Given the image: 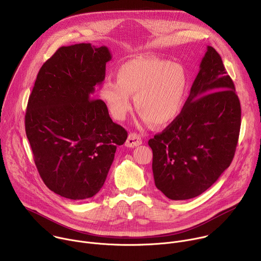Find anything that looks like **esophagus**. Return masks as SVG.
Here are the masks:
<instances>
[{
	"label": "esophagus",
	"mask_w": 261,
	"mask_h": 261,
	"mask_svg": "<svg viewBox=\"0 0 261 261\" xmlns=\"http://www.w3.org/2000/svg\"><path fill=\"white\" fill-rule=\"evenodd\" d=\"M142 143V140H141V137L136 134V133H130L128 138H127V141H126V146L128 147H135V146H138Z\"/></svg>",
	"instance_id": "esophagus-1"
}]
</instances>
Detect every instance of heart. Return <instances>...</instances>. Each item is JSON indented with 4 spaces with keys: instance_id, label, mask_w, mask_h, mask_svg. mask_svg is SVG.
Masks as SVG:
<instances>
[{
    "instance_id": "obj_1",
    "label": "heart",
    "mask_w": 261,
    "mask_h": 261,
    "mask_svg": "<svg viewBox=\"0 0 261 261\" xmlns=\"http://www.w3.org/2000/svg\"><path fill=\"white\" fill-rule=\"evenodd\" d=\"M117 82L103 81L100 97L109 113L117 120H124L135 107L143 122L163 126L176 118L184 105L188 89V77L185 69L151 57L132 59L117 70Z\"/></svg>"
}]
</instances>
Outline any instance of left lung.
Wrapping results in <instances>:
<instances>
[{"instance_id":"8db88e82","label":"left lung","mask_w":261,"mask_h":261,"mask_svg":"<svg viewBox=\"0 0 261 261\" xmlns=\"http://www.w3.org/2000/svg\"><path fill=\"white\" fill-rule=\"evenodd\" d=\"M241 129V103L220 55L207 46L180 114L148 140L156 187L186 200L207 190L229 167Z\"/></svg>"}]
</instances>
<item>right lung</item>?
<instances>
[{"label": "right lung", "instance_id": "obj_1", "mask_svg": "<svg viewBox=\"0 0 261 261\" xmlns=\"http://www.w3.org/2000/svg\"><path fill=\"white\" fill-rule=\"evenodd\" d=\"M110 60L106 46H62L40 68L29 98L24 125L36 167L46 187L65 198L96 195L128 136L94 99Z\"/></svg>", "mask_w": 261, "mask_h": 261}]
</instances>
